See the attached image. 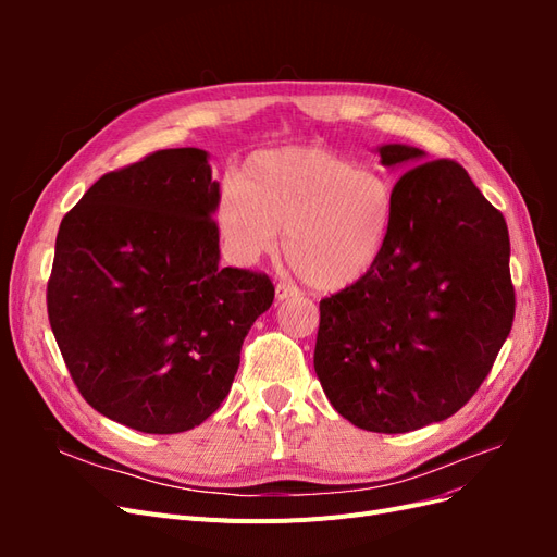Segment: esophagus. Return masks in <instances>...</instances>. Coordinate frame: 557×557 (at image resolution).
I'll return each instance as SVG.
<instances>
[{"mask_svg":"<svg viewBox=\"0 0 557 557\" xmlns=\"http://www.w3.org/2000/svg\"><path fill=\"white\" fill-rule=\"evenodd\" d=\"M295 295H297V288H293V285H288V283H278V285H276V299H278V301L290 299V297H295Z\"/></svg>","mask_w":557,"mask_h":557,"instance_id":"obj_1","label":"esophagus"}]
</instances>
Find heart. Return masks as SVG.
<instances>
[{"mask_svg":"<svg viewBox=\"0 0 557 557\" xmlns=\"http://www.w3.org/2000/svg\"><path fill=\"white\" fill-rule=\"evenodd\" d=\"M397 183L323 146L252 153L213 211L230 256L250 264L281 244L297 276L323 293L364 278L391 239Z\"/></svg>","mask_w":557,"mask_h":557,"instance_id":"obj_1","label":"heart"}]
</instances>
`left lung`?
<instances>
[{
  "label": "left lung",
  "instance_id": "left-lung-1",
  "mask_svg": "<svg viewBox=\"0 0 557 557\" xmlns=\"http://www.w3.org/2000/svg\"><path fill=\"white\" fill-rule=\"evenodd\" d=\"M381 162L423 150L387 144ZM509 230L455 160L411 166L376 267L320 299L313 367L352 425L399 434L440 423L474 397L513 325Z\"/></svg>",
  "mask_w": 557,
  "mask_h": 557
}]
</instances>
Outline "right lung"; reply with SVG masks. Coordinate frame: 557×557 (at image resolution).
<instances>
[{"label":"right lung","mask_w":557,"mask_h":557,"mask_svg":"<svg viewBox=\"0 0 557 557\" xmlns=\"http://www.w3.org/2000/svg\"><path fill=\"white\" fill-rule=\"evenodd\" d=\"M218 197L205 150L170 148L104 174L62 218L50 330L83 399L115 423L146 434L205 423L272 307L267 274L218 264Z\"/></svg>","instance_id":"obj_1"}]
</instances>
